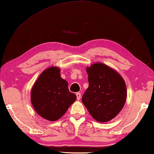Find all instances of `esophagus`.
Here are the masks:
<instances>
[{
    "instance_id": "esophagus-1",
    "label": "esophagus",
    "mask_w": 154,
    "mask_h": 154,
    "mask_svg": "<svg viewBox=\"0 0 154 154\" xmlns=\"http://www.w3.org/2000/svg\"><path fill=\"white\" fill-rule=\"evenodd\" d=\"M76 96H77V100H79L80 98H81V93H79V92L76 93Z\"/></svg>"
}]
</instances>
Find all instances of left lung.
<instances>
[{
    "label": "left lung",
    "instance_id": "obj_1",
    "mask_svg": "<svg viewBox=\"0 0 154 154\" xmlns=\"http://www.w3.org/2000/svg\"><path fill=\"white\" fill-rule=\"evenodd\" d=\"M86 71L89 87L82 96V103L96 121H110L126 103L124 80L118 72L103 63L93 64L86 68Z\"/></svg>",
    "mask_w": 154,
    "mask_h": 154
}]
</instances>
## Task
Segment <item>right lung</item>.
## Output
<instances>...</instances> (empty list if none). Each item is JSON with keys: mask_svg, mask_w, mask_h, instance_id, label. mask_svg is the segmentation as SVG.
I'll return each mask as SVG.
<instances>
[{"mask_svg": "<svg viewBox=\"0 0 154 154\" xmlns=\"http://www.w3.org/2000/svg\"><path fill=\"white\" fill-rule=\"evenodd\" d=\"M76 98L75 94L69 92L68 82L61 77L60 70L56 66L48 68L39 75L30 94L36 113L51 122L63 116Z\"/></svg>", "mask_w": 154, "mask_h": 154, "instance_id": "obj_1", "label": "right lung"}]
</instances>
